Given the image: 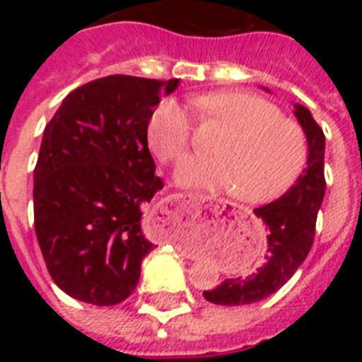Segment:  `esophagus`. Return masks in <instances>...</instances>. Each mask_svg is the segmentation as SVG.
<instances>
[{"label":"esophagus","mask_w":362,"mask_h":362,"mask_svg":"<svg viewBox=\"0 0 362 362\" xmlns=\"http://www.w3.org/2000/svg\"><path fill=\"white\" fill-rule=\"evenodd\" d=\"M166 203H177V199H175V196H170V199H166ZM158 212L165 214V206H159ZM163 221H165V219H163Z\"/></svg>","instance_id":"esophagus-1"}]
</instances>
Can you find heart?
I'll return each mask as SVG.
<instances>
[{"instance_id":"b5f03b06","label":"heart","mask_w":362,"mask_h":362,"mask_svg":"<svg viewBox=\"0 0 362 362\" xmlns=\"http://www.w3.org/2000/svg\"><path fill=\"white\" fill-rule=\"evenodd\" d=\"M201 116L228 129L214 146L216 158H188L175 172L183 187L232 190L245 203H270L296 185L308 159L305 132L284 119L267 99L246 92L199 95ZM192 121L183 105L168 98L146 123V141L163 161L183 158L190 145Z\"/></svg>"}]
</instances>
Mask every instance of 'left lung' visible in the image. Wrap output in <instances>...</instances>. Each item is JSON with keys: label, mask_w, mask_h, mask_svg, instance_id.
Returning a JSON list of instances; mask_svg holds the SVG:
<instances>
[{"label": "left lung", "mask_w": 362, "mask_h": 362, "mask_svg": "<svg viewBox=\"0 0 362 362\" xmlns=\"http://www.w3.org/2000/svg\"><path fill=\"white\" fill-rule=\"evenodd\" d=\"M293 107L308 143L306 168L284 196L254 210L268 228L264 263L248 276L226 279L217 288L203 292L204 299L214 305H250L276 293L296 274L312 248L315 221L326 190L325 134L308 108L303 105Z\"/></svg>", "instance_id": "left-lung-1"}]
</instances>
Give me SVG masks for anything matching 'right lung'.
Segmentation results:
<instances>
[{
    "label": "right lung",
    "mask_w": 362,
    "mask_h": 362,
    "mask_svg": "<svg viewBox=\"0 0 362 362\" xmlns=\"http://www.w3.org/2000/svg\"><path fill=\"white\" fill-rule=\"evenodd\" d=\"M179 79L107 76L70 92L45 127L34 168V226L54 283L95 306L124 300L153 248L143 204L163 188L146 123Z\"/></svg>",
    "instance_id": "1"
}]
</instances>
